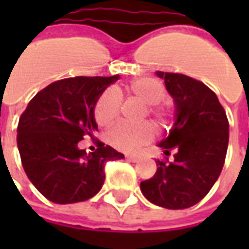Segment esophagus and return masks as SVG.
Segmentation results:
<instances>
[{"mask_svg": "<svg viewBox=\"0 0 249 249\" xmlns=\"http://www.w3.org/2000/svg\"><path fill=\"white\" fill-rule=\"evenodd\" d=\"M125 157H126V159H128V160L132 162L139 161V159H140V156H137V155H126Z\"/></svg>", "mask_w": 249, "mask_h": 249, "instance_id": "1", "label": "esophagus"}]
</instances>
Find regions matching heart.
I'll use <instances>...</instances> for the list:
<instances>
[{"instance_id":"obj_1","label":"heart","mask_w":249,"mask_h":249,"mask_svg":"<svg viewBox=\"0 0 249 249\" xmlns=\"http://www.w3.org/2000/svg\"><path fill=\"white\" fill-rule=\"evenodd\" d=\"M125 90L130 97L137 98L141 103L146 104V112L152 116L157 124L167 125L171 121V110L160 104L167 92L161 82L152 78V77H142L130 81ZM121 109V98L119 93L113 89H108L100 94V97L94 105V119L98 125L107 126L113 123L119 117ZM153 137V128L148 123L142 124H126L119 123L108 132L109 144L116 149L124 152L137 151L139 148L148 144Z\"/></svg>"}]
</instances>
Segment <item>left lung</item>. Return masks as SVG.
<instances>
[{"mask_svg": "<svg viewBox=\"0 0 249 249\" xmlns=\"http://www.w3.org/2000/svg\"><path fill=\"white\" fill-rule=\"evenodd\" d=\"M176 105V123L159 144L173 160H157V171L141 181L142 195L167 209L197 204L213 187L224 165L230 124L219 98L205 84L180 73L157 71Z\"/></svg>", "mask_w": 249, "mask_h": 249, "instance_id": "left-lung-1", "label": "left lung"}]
</instances>
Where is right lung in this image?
Segmentation results:
<instances>
[{"label":"right lung","mask_w":249,"mask_h":249,"mask_svg":"<svg viewBox=\"0 0 249 249\" xmlns=\"http://www.w3.org/2000/svg\"><path fill=\"white\" fill-rule=\"evenodd\" d=\"M120 76L71 77L44 88L30 100L17 126L21 162L38 192L56 204L85 201L101 189L108 161L124 159L97 140V149H80L97 130L94 105Z\"/></svg>","instance_id":"1"}]
</instances>
